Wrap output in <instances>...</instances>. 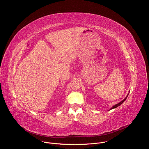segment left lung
Returning <instances> with one entry per match:
<instances>
[{
	"label": "left lung",
	"instance_id": "8db88e82",
	"mask_svg": "<svg viewBox=\"0 0 149 149\" xmlns=\"http://www.w3.org/2000/svg\"><path fill=\"white\" fill-rule=\"evenodd\" d=\"M129 93H130V91L129 92L128 94H127V96L125 97V98H124V100H122L121 101L119 102H118V103H117V104H115L114 105H113V107H111V109H110L109 110H112V109H116V108L118 107V106H120V105H121V104H123V102H124L125 101V100H126V98H127V97H128V95H129Z\"/></svg>",
	"mask_w": 149,
	"mask_h": 149
}]
</instances>
